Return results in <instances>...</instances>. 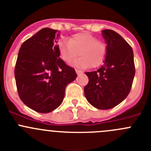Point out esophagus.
<instances>
[{"label": "esophagus", "mask_w": 151, "mask_h": 151, "mask_svg": "<svg viewBox=\"0 0 151 151\" xmlns=\"http://www.w3.org/2000/svg\"><path fill=\"white\" fill-rule=\"evenodd\" d=\"M75 71H76V73H77V74H78V75H80V74H83V71H80V70H77V69H76Z\"/></svg>", "instance_id": "obj_1"}]
</instances>
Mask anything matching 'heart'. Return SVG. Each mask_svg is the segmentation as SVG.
I'll return each instance as SVG.
<instances>
[{
  "instance_id": "1",
  "label": "heart",
  "mask_w": 151,
  "mask_h": 151,
  "mask_svg": "<svg viewBox=\"0 0 151 151\" xmlns=\"http://www.w3.org/2000/svg\"><path fill=\"white\" fill-rule=\"evenodd\" d=\"M58 50L62 60L70 63L78 55L79 59L73 65L80 68H86L91 65L97 68L104 63L106 55V45L98 41L95 36L88 33L74 35L68 40H63L59 43Z\"/></svg>"
}]
</instances>
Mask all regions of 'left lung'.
<instances>
[{
  "instance_id": "1",
  "label": "left lung",
  "mask_w": 151,
  "mask_h": 151,
  "mask_svg": "<svg viewBox=\"0 0 151 151\" xmlns=\"http://www.w3.org/2000/svg\"><path fill=\"white\" fill-rule=\"evenodd\" d=\"M106 45L104 65L98 71L86 72L84 87L88 102L99 109H109L127 97L135 76L133 51L129 44L112 29L102 30Z\"/></svg>"
}]
</instances>
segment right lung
<instances>
[{
    "label": "right lung",
    "mask_w": 151,
    "mask_h": 151,
    "mask_svg": "<svg viewBox=\"0 0 151 151\" xmlns=\"http://www.w3.org/2000/svg\"><path fill=\"white\" fill-rule=\"evenodd\" d=\"M60 32L43 28L22 45L15 68L18 95L22 102L40 113L59 107L68 84L77 74L60 58Z\"/></svg>",
    "instance_id": "obj_1"
}]
</instances>
